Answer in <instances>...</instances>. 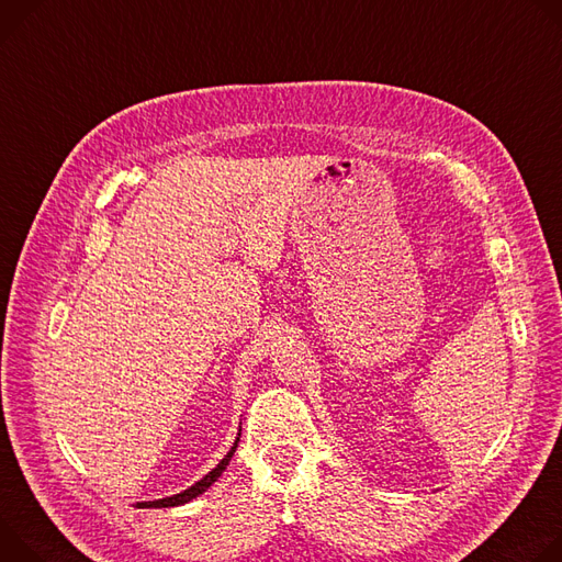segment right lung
Instances as JSON below:
<instances>
[{"instance_id": "1", "label": "right lung", "mask_w": 562, "mask_h": 562, "mask_svg": "<svg viewBox=\"0 0 562 562\" xmlns=\"http://www.w3.org/2000/svg\"><path fill=\"white\" fill-rule=\"evenodd\" d=\"M238 438H240V432H238ZM238 438H236V442H234V447L229 449V453L216 464V469H212L203 480H199L194 486H190V488H184V491H180V493H176V495H171V497H162V501H154V503H138L136 507H140V509H147V507H156V509H160V507H178V505H184V503H190V501H194L196 495H201L203 491H207L218 477H221V473L225 471V467L229 464V460H232V456H234V451H236V447H238Z\"/></svg>"}]
</instances>
